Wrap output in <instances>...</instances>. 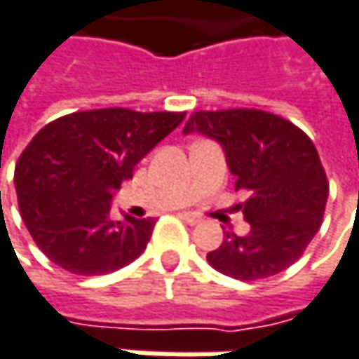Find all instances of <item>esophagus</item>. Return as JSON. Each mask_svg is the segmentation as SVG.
I'll return each mask as SVG.
<instances>
[{"instance_id": "esophagus-1", "label": "esophagus", "mask_w": 359, "mask_h": 359, "mask_svg": "<svg viewBox=\"0 0 359 359\" xmlns=\"http://www.w3.org/2000/svg\"><path fill=\"white\" fill-rule=\"evenodd\" d=\"M180 217H182V219H184L186 223H190V225H198V223L202 221V219L198 217V215H196V212H182Z\"/></svg>"}]
</instances>
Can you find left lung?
Instances as JSON below:
<instances>
[{
  "label": "left lung",
  "mask_w": 359,
  "mask_h": 359,
  "mask_svg": "<svg viewBox=\"0 0 359 359\" xmlns=\"http://www.w3.org/2000/svg\"><path fill=\"white\" fill-rule=\"evenodd\" d=\"M201 132L221 142L250 233H225L208 252V264L233 279L256 281L279 275L316 236L329 198V180L314 142L290 119L262 109L196 111L184 134Z\"/></svg>",
  "instance_id": "1"
}]
</instances>
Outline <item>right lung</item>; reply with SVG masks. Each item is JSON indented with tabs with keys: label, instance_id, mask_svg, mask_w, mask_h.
Segmentation results:
<instances>
[{
	"label": "right lung",
	"instance_id": "add662e5",
	"mask_svg": "<svg viewBox=\"0 0 359 359\" xmlns=\"http://www.w3.org/2000/svg\"><path fill=\"white\" fill-rule=\"evenodd\" d=\"M186 111L107 107L67 113L36 132L16 163L24 225L41 252L74 275H107L136 260L155 219H113L111 194Z\"/></svg>",
	"mask_w": 359,
	"mask_h": 359
}]
</instances>
